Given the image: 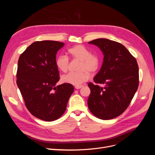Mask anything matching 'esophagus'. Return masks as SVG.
I'll return each instance as SVG.
<instances>
[{
  "label": "esophagus",
  "instance_id": "34e87169",
  "mask_svg": "<svg viewBox=\"0 0 155 155\" xmlns=\"http://www.w3.org/2000/svg\"><path fill=\"white\" fill-rule=\"evenodd\" d=\"M83 87V86H76L75 87V88H76V89H79V88H82Z\"/></svg>",
  "mask_w": 155,
  "mask_h": 155
}]
</instances>
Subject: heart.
<instances>
[{
  "label": "heart",
  "instance_id": "1",
  "mask_svg": "<svg viewBox=\"0 0 155 155\" xmlns=\"http://www.w3.org/2000/svg\"><path fill=\"white\" fill-rule=\"evenodd\" d=\"M68 52L72 59L79 61L77 73L70 72L61 78L62 81L73 85L79 86L85 82L89 75L94 74L100 67V60L96 54H91L82 45H76L70 48ZM56 66L63 72H67L69 68V59L65 55H59L55 60Z\"/></svg>",
  "mask_w": 155,
  "mask_h": 155
}]
</instances>
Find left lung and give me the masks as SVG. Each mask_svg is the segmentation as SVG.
Listing matches in <instances>:
<instances>
[{
    "label": "left lung",
    "mask_w": 155,
    "mask_h": 155,
    "mask_svg": "<svg viewBox=\"0 0 155 155\" xmlns=\"http://www.w3.org/2000/svg\"><path fill=\"white\" fill-rule=\"evenodd\" d=\"M88 43L98 46L104 55L101 68L94 78L95 84H88L91 89L88 109L98 118L113 119L127 109L137 91L138 63L129 50L118 42L97 39Z\"/></svg>",
    "instance_id": "1"
}]
</instances>
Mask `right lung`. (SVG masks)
I'll return each mask as SVG.
<instances>
[{"label": "right lung", "mask_w": 155, "mask_h": 155, "mask_svg": "<svg viewBox=\"0 0 155 155\" xmlns=\"http://www.w3.org/2000/svg\"><path fill=\"white\" fill-rule=\"evenodd\" d=\"M54 41H36L20 55L17 85L30 113L40 120H58L67 109L74 92L71 84L55 86L59 80L56 54L64 46Z\"/></svg>", "instance_id": "obj_1"}]
</instances>
